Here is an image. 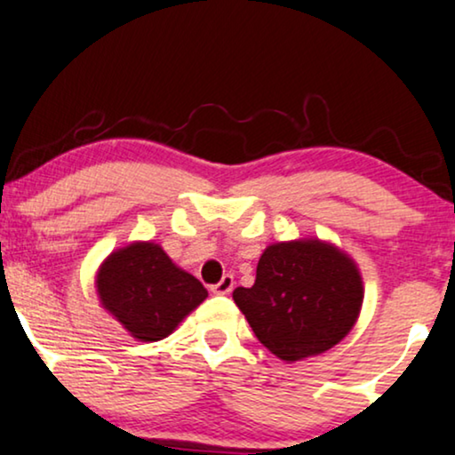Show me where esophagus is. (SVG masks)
<instances>
[{"label": "esophagus", "instance_id": "esophagus-1", "mask_svg": "<svg viewBox=\"0 0 455 455\" xmlns=\"http://www.w3.org/2000/svg\"><path fill=\"white\" fill-rule=\"evenodd\" d=\"M233 283H235V281H233L231 275H224L220 283H216L214 287H212V291H214V294H220V296H224V294H231Z\"/></svg>", "mask_w": 455, "mask_h": 455}]
</instances>
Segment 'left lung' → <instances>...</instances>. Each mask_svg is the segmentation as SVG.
Here are the masks:
<instances>
[{
    "label": "left lung",
    "mask_w": 455,
    "mask_h": 455,
    "mask_svg": "<svg viewBox=\"0 0 455 455\" xmlns=\"http://www.w3.org/2000/svg\"><path fill=\"white\" fill-rule=\"evenodd\" d=\"M363 277L331 241L304 237L267 245L251 287L233 300L256 338L285 363L317 356L348 336L363 307Z\"/></svg>",
    "instance_id": "8db88e82"
}]
</instances>
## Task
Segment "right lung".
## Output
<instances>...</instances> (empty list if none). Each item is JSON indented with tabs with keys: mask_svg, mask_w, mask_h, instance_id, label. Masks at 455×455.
I'll use <instances>...</instances> for the list:
<instances>
[{
	"mask_svg": "<svg viewBox=\"0 0 455 455\" xmlns=\"http://www.w3.org/2000/svg\"><path fill=\"white\" fill-rule=\"evenodd\" d=\"M100 307L138 342L168 338L208 290L155 241H132L100 262L94 277Z\"/></svg>",
	"mask_w": 455,
	"mask_h": 455,
	"instance_id": "obj_1",
	"label": "right lung"
}]
</instances>
